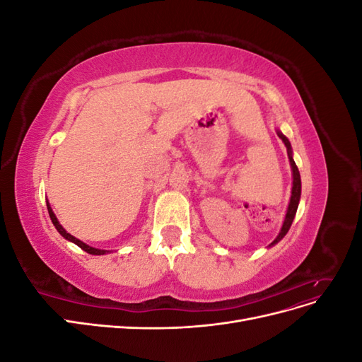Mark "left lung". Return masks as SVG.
I'll use <instances>...</instances> for the list:
<instances>
[{"label":"left lung","instance_id":"8db88e82","mask_svg":"<svg viewBox=\"0 0 362 362\" xmlns=\"http://www.w3.org/2000/svg\"><path fill=\"white\" fill-rule=\"evenodd\" d=\"M278 136L279 139H282L284 145L287 146V154H288V160H290V164H291V169H293V189H291V198H290V204H288V210H287V214H286V221H284V225L281 228V233L279 235L275 238V242H273L272 245L278 243L279 240L286 235L288 233V229L293 223V218L296 216V211H298V205H299V199H300V189H302V184H300V173H299V169L298 166H296V163L293 160V152H291V145L288 139L284 136L281 131H278Z\"/></svg>","mask_w":362,"mask_h":362}]
</instances>
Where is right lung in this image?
<instances>
[{"mask_svg":"<svg viewBox=\"0 0 362 362\" xmlns=\"http://www.w3.org/2000/svg\"><path fill=\"white\" fill-rule=\"evenodd\" d=\"M47 206H48V213H49V217H51V222L54 223V226H56V229L57 231L66 238V240H69V242H72V243H75L76 246H80L83 250H86L87 254H92V255H104L105 252H108V250H103V249H95V247H90L89 245H86V243H83L81 240H78V238H75L74 235H71L69 233H66L63 229V226L59 223V221H57V217H56V214L52 213V210H51V206H49V204H47Z\"/></svg>","mask_w":362,"mask_h":362,"instance_id":"add662e5","label":"right lung"}]
</instances>
